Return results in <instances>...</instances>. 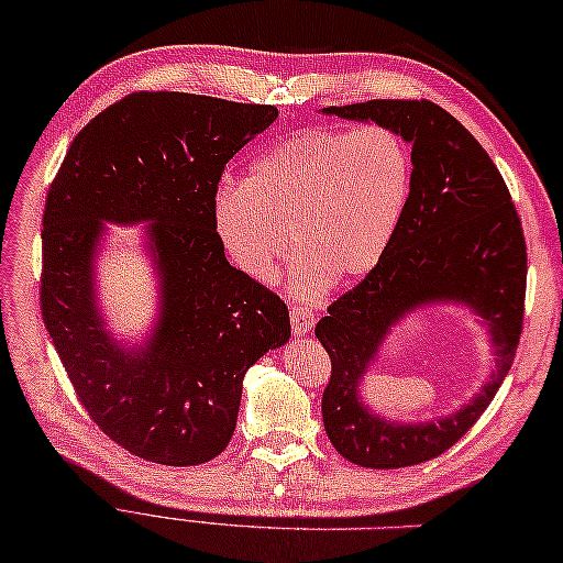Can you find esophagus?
Masks as SVG:
<instances>
[{
	"instance_id": "34e87169",
	"label": "esophagus",
	"mask_w": 563,
	"mask_h": 563,
	"mask_svg": "<svg viewBox=\"0 0 563 563\" xmlns=\"http://www.w3.org/2000/svg\"><path fill=\"white\" fill-rule=\"evenodd\" d=\"M291 331H294V335H303V333H309L311 328H313V323H316V318H313V313L306 309L303 303H294L291 306Z\"/></svg>"
}]
</instances>
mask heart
I'll return each instance as SVG.
<instances>
[{
  "mask_svg": "<svg viewBox=\"0 0 563 563\" xmlns=\"http://www.w3.org/2000/svg\"><path fill=\"white\" fill-rule=\"evenodd\" d=\"M413 190V154L387 124L309 126L222 181L213 216L230 260L269 282L296 242L303 289L355 282L385 257Z\"/></svg>",
  "mask_w": 563,
  "mask_h": 563,
  "instance_id": "1",
  "label": "heart"
}]
</instances>
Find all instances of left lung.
Listing matches in <instances>:
<instances>
[{"mask_svg":"<svg viewBox=\"0 0 563 563\" xmlns=\"http://www.w3.org/2000/svg\"><path fill=\"white\" fill-rule=\"evenodd\" d=\"M345 120H373L411 144L413 190L385 257L328 306L316 338L331 357L323 427L335 451L363 468H405L449 451L471 431L500 389L522 335L527 242L510 190L465 126L429 100H367L325 108ZM433 300L471 302L498 345L494 379L472 405L437 424L399 428L356 401V379L388 328Z\"/></svg>","mask_w":563,"mask_h":563,"instance_id":"1","label":"left lung"}]
</instances>
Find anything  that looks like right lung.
I'll return each mask as SVG.
<instances>
[{
    "label": "right lung",
    "instance_id": "add662e5",
    "mask_svg": "<svg viewBox=\"0 0 563 563\" xmlns=\"http://www.w3.org/2000/svg\"><path fill=\"white\" fill-rule=\"evenodd\" d=\"M274 104L140 90L82 126L51 181L41 316L88 417L117 446L198 465L238 427L242 377L289 341V309L232 267L213 200L225 164L277 120ZM153 222L165 309L153 345L124 354L101 328L89 260L102 221Z\"/></svg>",
    "mask_w": 563,
    "mask_h": 563
}]
</instances>
